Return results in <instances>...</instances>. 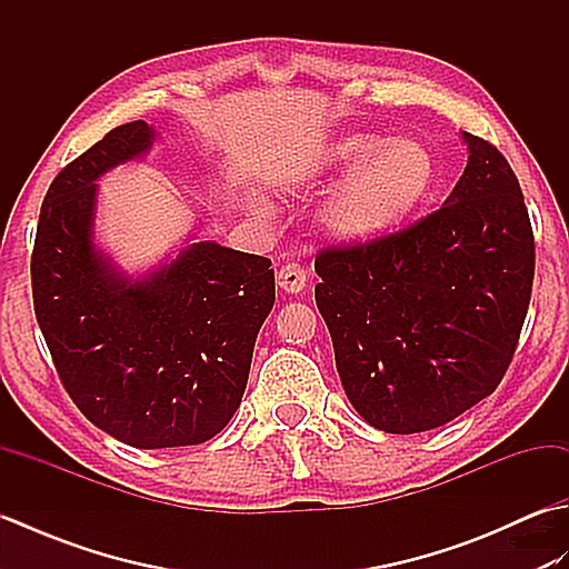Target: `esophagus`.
<instances>
[{
    "label": "esophagus",
    "mask_w": 569,
    "mask_h": 569,
    "mask_svg": "<svg viewBox=\"0 0 569 569\" xmlns=\"http://www.w3.org/2000/svg\"><path fill=\"white\" fill-rule=\"evenodd\" d=\"M306 269L300 263H286L276 273V283L286 293H300L306 288Z\"/></svg>",
    "instance_id": "34e87169"
}]
</instances>
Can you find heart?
I'll list each match as a JSON object with an SVG mask.
<instances>
[{
	"instance_id": "obj_1",
	"label": "heart",
	"mask_w": 569,
	"mask_h": 569,
	"mask_svg": "<svg viewBox=\"0 0 569 569\" xmlns=\"http://www.w3.org/2000/svg\"><path fill=\"white\" fill-rule=\"evenodd\" d=\"M332 168L349 176L325 210V229L342 244H373L393 234L428 200L438 178L432 151L418 139L347 137L332 153ZM257 210H266L257 204Z\"/></svg>"
}]
</instances>
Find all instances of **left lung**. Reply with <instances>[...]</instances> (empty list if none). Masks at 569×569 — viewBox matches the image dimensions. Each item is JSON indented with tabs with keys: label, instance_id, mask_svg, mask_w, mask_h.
<instances>
[{
	"label": "left lung",
	"instance_id": "8db88e82",
	"mask_svg": "<svg viewBox=\"0 0 569 569\" xmlns=\"http://www.w3.org/2000/svg\"><path fill=\"white\" fill-rule=\"evenodd\" d=\"M426 220L316 259V303L345 393L393 435L440 428L493 393L516 352L536 244L521 186L489 141Z\"/></svg>",
	"mask_w": 569,
	"mask_h": 569
}]
</instances>
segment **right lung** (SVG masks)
Listing matches in <instances>:
<instances>
[{"instance_id":"1","label":"right lung","mask_w":569,"mask_h":569,"mask_svg":"<svg viewBox=\"0 0 569 569\" xmlns=\"http://www.w3.org/2000/svg\"><path fill=\"white\" fill-rule=\"evenodd\" d=\"M143 119L112 129L48 188L31 257L33 310L82 416L139 450L200 445L241 403L273 308L271 261L190 237L127 273L98 247V180L153 147Z\"/></svg>"}]
</instances>
